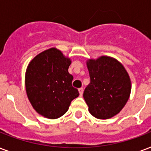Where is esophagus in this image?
Masks as SVG:
<instances>
[{
	"label": "esophagus",
	"instance_id": "1",
	"mask_svg": "<svg viewBox=\"0 0 151 151\" xmlns=\"http://www.w3.org/2000/svg\"><path fill=\"white\" fill-rule=\"evenodd\" d=\"M78 91H79V93H80V96H81L83 95V92H84V88H80L79 89H78Z\"/></svg>",
	"mask_w": 151,
	"mask_h": 151
}]
</instances>
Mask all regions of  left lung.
I'll list each match as a JSON object with an SVG mask.
<instances>
[{
  "instance_id": "obj_1",
  "label": "left lung",
  "mask_w": 151,
  "mask_h": 151,
  "mask_svg": "<svg viewBox=\"0 0 151 151\" xmlns=\"http://www.w3.org/2000/svg\"><path fill=\"white\" fill-rule=\"evenodd\" d=\"M90 84L83 94L88 111L98 119L117 115L128 102L131 93V80L124 66L110 56L86 61Z\"/></svg>"
}]
</instances>
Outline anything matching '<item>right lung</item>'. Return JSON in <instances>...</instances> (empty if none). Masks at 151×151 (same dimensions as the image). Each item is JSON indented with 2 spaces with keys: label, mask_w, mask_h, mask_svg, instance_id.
Instances as JSON below:
<instances>
[{
  "label": "right lung",
  "mask_w": 151,
  "mask_h": 151,
  "mask_svg": "<svg viewBox=\"0 0 151 151\" xmlns=\"http://www.w3.org/2000/svg\"><path fill=\"white\" fill-rule=\"evenodd\" d=\"M70 58L52 48L39 53L29 62L25 74L27 95L34 109L49 119L65 114L71 101L79 96L72 86L68 72Z\"/></svg>",
  "instance_id": "add662e5"
}]
</instances>
